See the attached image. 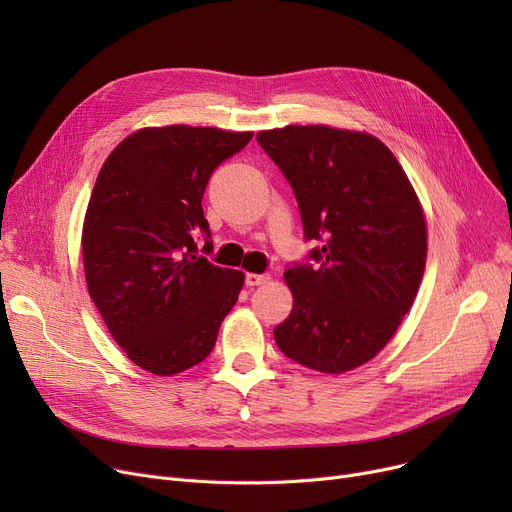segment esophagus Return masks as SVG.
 Returning <instances> with one entry per match:
<instances>
[{"instance_id":"obj_1","label":"esophagus","mask_w":512,"mask_h":512,"mask_svg":"<svg viewBox=\"0 0 512 512\" xmlns=\"http://www.w3.org/2000/svg\"><path fill=\"white\" fill-rule=\"evenodd\" d=\"M267 280H270V276H267V274H247L245 276L247 286H259V284H265Z\"/></svg>"}]
</instances>
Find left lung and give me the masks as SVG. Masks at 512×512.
<instances>
[{"mask_svg": "<svg viewBox=\"0 0 512 512\" xmlns=\"http://www.w3.org/2000/svg\"><path fill=\"white\" fill-rule=\"evenodd\" d=\"M257 143L288 180L305 240L317 245L284 272L294 305L274 328L276 344L309 369H355L382 351L415 301L427 257L419 199L371 134L286 126L259 132Z\"/></svg>", "mask_w": 512, "mask_h": 512, "instance_id": "8db88e82", "label": "left lung"}]
</instances>
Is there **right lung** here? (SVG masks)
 I'll return each instance as SVG.
<instances>
[{"label": "right lung", "instance_id": "right-lung-1", "mask_svg": "<svg viewBox=\"0 0 512 512\" xmlns=\"http://www.w3.org/2000/svg\"><path fill=\"white\" fill-rule=\"evenodd\" d=\"M253 132L143 128L105 159L83 226L87 288L132 363L174 375L201 363L245 282L201 253L205 186Z\"/></svg>", "mask_w": 512, "mask_h": 512}]
</instances>
